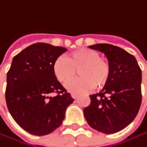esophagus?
<instances>
[{
  "label": "esophagus",
  "mask_w": 147,
  "mask_h": 147,
  "mask_svg": "<svg viewBox=\"0 0 147 147\" xmlns=\"http://www.w3.org/2000/svg\"><path fill=\"white\" fill-rule=\"evenodd\" d=\"M71 97L73 98L74 99H76V98L79 97V95H78V94H76V93H71Z\"/></svg>",
  "instance_id": "1"
}]
</instances>
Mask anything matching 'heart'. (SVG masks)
Wrapping results in <instances>:
<instances>
[{"mask_svg": "<svg viewBox=\"0 0 147 147\" xmlns=\"http://www.w3.org/2000/svg\"><path fill=\"white\" fill-rule=\"evenodd\" d=\"M76 70H78L80 77L68 81L65 87L71 92L82 93L103 87L109 80L111 67L98 51L86 48L78 49L66 57L60 56L53 64L54 74L61 82L72 77Z\"/></svg>", "mask_w": 147, "mask_h": 147, "instance_id": "1", "label": "heart"}]
</instances>
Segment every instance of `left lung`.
<instances>
[{"instance_id":"1","label":"left lung","mask_w":147,"mask_h":147,"mask_svg":"<svg viewBox=\"0 0 147 147\" xmlns=\"http://www.w3.org/2000/svg\"><path fill=\"white\" fill-rule=\"evenodd\" d=\"M104 53L111 67L107 83L98 93L90 95L83 109L92 129L113 134L127 127L136 117L141 104V70L134 55L109 44L89 46Z\"/></svg>"}]
</instances>
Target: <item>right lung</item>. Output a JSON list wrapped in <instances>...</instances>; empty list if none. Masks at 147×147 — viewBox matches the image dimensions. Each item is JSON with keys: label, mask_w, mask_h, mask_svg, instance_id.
I'll return each mask as SVG.
<instances>
[{"label": "right lung", "mask_w": 147, "mask_h": 147, "mask_svg": "<svg viewBox=\"0 0 147 147\" xmlns=\"http://www.w3.org/2000/svg\"><path fill=\"white\" fill-rule=\"evenodd\" d=\"M67 49L45 43L27 47L13 57L7 75L8 110L27 132L45 136L62 124L71 94L53 71V64ZM52 93H56L52 97Z\"/></svg>", "instance_id": "obj_1"}]
</instances>
